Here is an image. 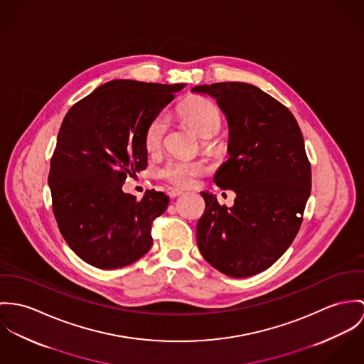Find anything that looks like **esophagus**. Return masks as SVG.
Instances as JSON below:
<instances>
[{
	"label": "esophagus",
	"mask_w": 364,
	"mask_h": 364,
	"mask_svg": "<svg viewBox=\"0 0 364 364\" xmlns=\"http://www.w3.org/2000/svg\"><path fill=\"white\" fill-rule=\"evenodd\" d=\"M167 194H168L170 198H177V197H180V196L183 194V191L176 190V188H168V190H167Z\"/></svg>",
	"instance_id": "34e87169"
}]
</instances>
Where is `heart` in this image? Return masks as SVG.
Segmentation results:
<instances>
[{
    "mask_svg": "<svg viewBox=\"0 0 364 364\" xmlns=\"http://www.w3.org/2000/svg\"><path fill=\"white\" fill-rule=\"evenodd\" d=\"M181 116L202 139L215 136L220 128V113L216 106L205 97H193L180 107ZM167 129L166 116H159L151 122L145 132V148L149 154H155L162 148L163 138ZM206 166L201 161L174 159L163 164L161 177L177 187H191L198 176L205 173Z\"/></svg>",
    "mask_w": 364,
    "mask_h": 364,
    "instance_id": "obj_1",
    "label": "heart"
}]
</instances>
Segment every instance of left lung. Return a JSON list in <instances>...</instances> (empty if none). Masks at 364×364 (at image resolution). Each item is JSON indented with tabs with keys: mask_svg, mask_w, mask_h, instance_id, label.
I'll return each mask as SVG.
<instances>
[{
	"mask_svg": "<svg viewBox=\"0 0 364 364\" xmlns=\"http://www.w3.org/2000/svg\"><path fill=\"white\" fill-rule=\"evenodd\" d=\"M191 92L213 97L226 117L229 159L213 181L236 193L235 205L228 208L202 191L198 248L230 278L257 275L282 257L303 220L311 167L301 131L282 103L254 85L220 82Z\"/></svg>",
	"mask_w": 364,
	"mask_h": 364,
	"instance_id": "8db88e82",
	"label": "left lung"
}]
</instances>
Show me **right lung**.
Listing matches in <instances>:
<instances>
[{
  "label": "right lung",
  "mask_w": 364,
  "mask_h": 364,
  "mask_svg": "<svg viewBox=\"0 0 364 364\" xmlns=\"http://www.w3.org/2000/svg\"><path fill=\"white\" fill-rule=\"evenodd\" d=\"M184 86L114 80L64 117L48 187L58 229L85 262L122 268L152 247L151 226L167 209L168 197L148 190L136 201L122 184L146 168V128Z\"/></svg>",
  "instance_id": "obj_1"
}]
</instances>
